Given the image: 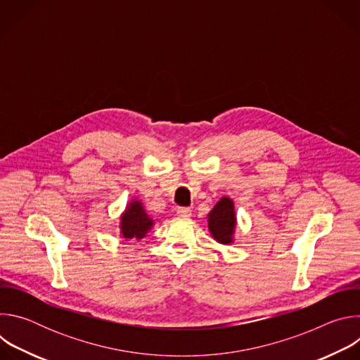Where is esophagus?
Returning <instances> with one entry per match:
<instances>
[{
	"mask_svg": "<svg viewBox=\"0 0 360 360\" xmlns=\"http://www.w3.org/2000/svg\"><path fill=\"white\" fill-rule=\"evenodd\" d=\"M191 208H185V207H178L176 208V214L179 217H191Z\"/></svg>",
	"mask_w": 360,
	"mask_h": 360,
	"instance_id": "obj_1",
	"label": "esophagus"
}]
</instances>
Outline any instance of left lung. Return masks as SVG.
<instances>
[{"label":"left lung","mask_w":360,"mask_h":360,"mask_svg":"<svg viewBox=\"0 0 360 360\" xmlns=\"http://www.w3.org/2000/svg\"><path fill=\"white\" fill-rule=\"evenodd\" d=\"M208 229L217 242L222 245H229L233 242L236 214L233 200L231 198L222 196L208 214Z\"/></svg>","instance_id":"1"}]
</instances>
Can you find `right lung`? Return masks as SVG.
<instances>
[{
  "mask_svg": "<svg viewBox=\"0 0 360 360\" xmlns=\"http://www.w3.org/2000/svg\"><path fill=\"white\" fill-rule=\"evenodd\" d=\"M153 219L146 214L143 205L138 199H132L128 202L124 214L121 215L120 232L121 238L125 240L129 239H142L152 229Z\"/></svg>",
  "mask_w": 360,
  "mask_h": 360,
  "instance_id": "add662e5",
  "label": "right lung"
}]
</instances>
